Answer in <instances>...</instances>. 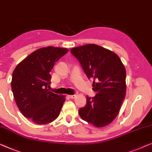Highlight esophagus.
Masks as SVG:
<instances>
[{"mask_svg":"<svg viewBox=\"0 0 152 152\" xmlns=\"http://www.w3.org/2000/svg\"><path fill=\"white\" fill-rule=\"evenodd\" d=\"M69 96L71 99H75L76 97V95H75V94H73V95H69Z\"/></svg>","mask_w":152,"mask_h":152,"instance_id":"34e87169","label":"esophagus"}]
</instances>
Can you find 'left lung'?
Returning a JSON list of instances; mask_svg holds the SVG:
<instances>
[{"instance_id":"obj_1","label":"left lung","mask_w":152,"mask_h":152,"mask_svg":"<svg viewBox=\"0 0 152 152\" xmlns=\"http://www.w3.org/2000/svg\"><path fill=\"white\" fill-rule=\"evenodd\" d=\"M88 78L93 80L94 97L86 96V105L79 110L83 121L96 127L111 124L119 113L126 92V71L115 53L90 44L72 48Z\"/></svg>"}]
</instances>
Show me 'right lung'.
<instances>
[{
  "label": "right lung",
  "instance_id": "right-lung-1",
  "mask_svg": "<svg viewBox=\"0 0 152 152\" xmlns=\"http://www.w3.org/2000/svg\"><path fill=\"white\" fill-rule=\"evenodd\" d=\"M69 49L47 47L35 50L20 62L12 75L11 86L15 102L25 117L38 125L56 120L65 96L49 91L50 72Z\"/></svg>",
  "mask_w": 152,
  "mask_h": 152
}]
</instances>
